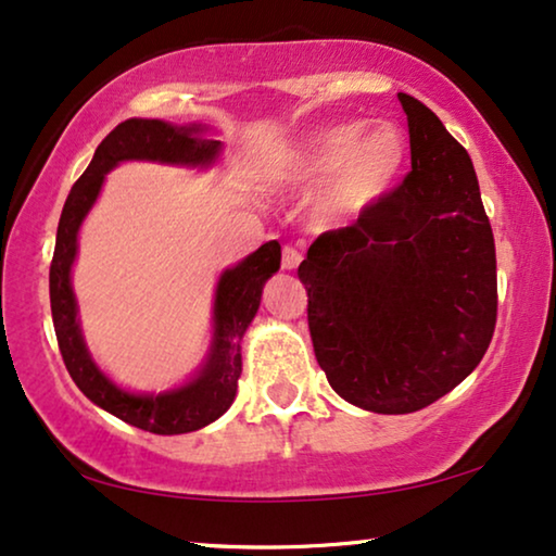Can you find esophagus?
<instances>
[{
    "label": "esophagus",
    "instance_id": "obj_1",
    "mask_svg": "<svg viewBox=\"0 0 556 556\" xmlns=\"http://www.w3.org/2000/svg\"><path fill=\"white\" fill-rule=\"evenodd\" d=\"M301 250L295 248V245H286L283 248V268L286 270H293V268H299V263H301Z\"/></svg>",
    "mask_w": 556,
    "mask_h": 556
}]
</instances>
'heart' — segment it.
Returning <instances> with one entry per match:
<instances>
[{"mask_svg": "<svg viewBox=\"0 0 556 556\" xmlns=\"http://www.w3.org/2000/svg\"><path fill=\"white\" fill-rule=\"evenodd\" d=\"M409 147L397 124L341 121L311 134L288 156V177L303 185H324L318 207L326 217L367 212L394 187L405 169Z\"/></svg>", "mask_w": 556, "mask_h": 556, "instance_id": "heart-1", "label": "heart"}]
</instances>
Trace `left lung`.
<instances>
[{
  "mask_svg": "<svg viewBox=\"0 0 556 556\" xmlns=\"http://www.w3.org/2000/svg\"><path fill=\"white\" fill-rule=\"evenodd\" d=\"M413 169L299 265L318 367L382 415L432 405L483 359L496 329V245L473 162L435 113L400 93Z\"/></svg>",
  "mask_w": 556,
  "mask_h": 556,
  "instance_id": "1",
  "label": "left lung"
}]
</instances>
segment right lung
I'll return each mask as SVG.
<instances>
[{"mask_svg":"<svg viewBox=\"0 0 556 556\" xmlns=\"http://www.w3.org/2000/svg\"><path fill=\"white\" fill-rule=\"evenodd\" d=\"M200 128H177L154 118H128L118 124L96 149L93 162L75 181L58 223L55 253L50 263V308L60 354L73 382L90 402L134 428L156 435H179L217 420L232 405L242 371L240 339L261 306L265 280L280 268V245L265 242L235 268L225 270L215 295V344L200 377L187 387L164 394H131L118 390L96 367L83 344L78 311L71 288V265L78 250V227L101 192L105 172L124 159H154L172 164H210L219 141L200 139Z\"/></svg>","mask_w":556,"mask_h":556,"instance_id":"add662e5","label":"right lung"}]
</instances>
